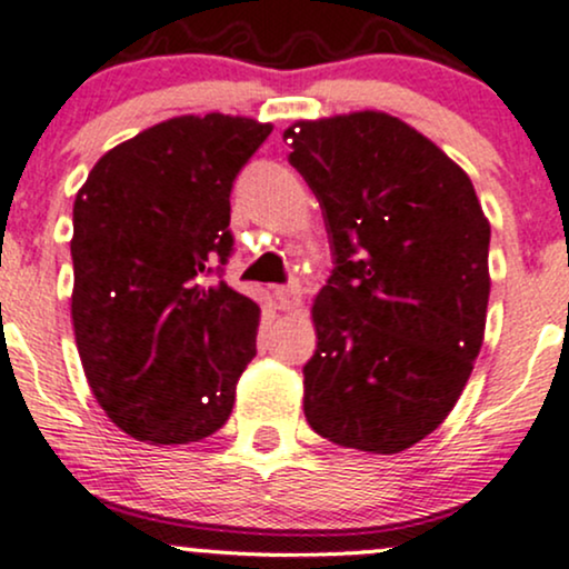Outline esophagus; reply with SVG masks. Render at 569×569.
I'll return each mask as SVG.
<instances>
[{"mask_svg": "<svg viewBox=\"0 0 569 569\" xmlns=\"http://www.w3.org/2000/svg\"><path fill=\"white\" fill-rule=\"evenodd\" d=\"M272 297H276L278 310H297V307L302 305V291H299V283L276 286V289H272Z\"/></svg>", "mask_w": 569, "mask_h": 569, "instance_id": "esophagus-1", "label": "esophagus"}]
</instances>
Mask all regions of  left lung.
Here are the masks:
<instances>
[{"instance_id": "1", "label": "left lung", "mask_w": 569, "mask_h": 569, "mask_svg": "<svg viewBox=\"0 0 569 569\" xmlns=\"http://www.w3.org/2000/svg\"><path fill=\"white\" fill-rule=\"evenodd\" d=\"M283 139L335 257L312 305L305 417L339 447L403 452L447 420L473 371L489 221L468 173L398 117L293 122Z\"/></svg>"}]
</instances>
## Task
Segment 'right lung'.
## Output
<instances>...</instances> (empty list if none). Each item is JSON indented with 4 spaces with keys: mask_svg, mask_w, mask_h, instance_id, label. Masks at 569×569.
I'll return each instance as SVG.
<instances>
[{
    "mask_svg": "<svg viewBox=\"0 0 569 569\" xmlns=\"http://www.w3.org/2000/svg\"><path fill=\"white\" fill-rule=\"evenodd\" d=\"M270 130L173 117L109 149L77 192V350L96 401L133 439L200 441L230 417L259 305L211 278L234 246L232 184Z\"/></svg>",
    "mask_w": 569,
    "mask_h": 569,
    "instance_id": "1",
    "label": "right lung"
}]
</instances>
